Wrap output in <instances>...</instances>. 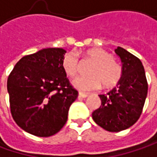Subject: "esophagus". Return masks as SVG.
<instances>
[{"label": "esophagus", "instance_id": "1", "mask_svg": "<svg viewBox=\"0 0 157 157\" xmlns=\"http://www.w3.org/2000/svg\"><path fill=\"white\" fill-rule=\"evenodd\" d=\"M88 95H87V94H84V93H79L78 94V98H86Z\"/></svg>", "mask_w": 157, "mask_h": 157}]
</instances>
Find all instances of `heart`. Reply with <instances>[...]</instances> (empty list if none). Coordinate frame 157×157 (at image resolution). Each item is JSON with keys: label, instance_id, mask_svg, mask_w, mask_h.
I'll return each mask as SVG.
<instances>
[{"label": "heart", "instance_id": "b5f03b06", "mask_svg": "<svg viewBox=\"0 0 157 157\" xmlns=\"http://www.w3.org/2000/svg\"><path fill=\"white\" fill-rule=\"evenodd\" d=\"M84 58L92 61L87 73L89 75L74 79L73 86L78 90L88 92L95 90L102 85L104 88L117 86L122 78L121 65L113 59L109 52L101 48H94L83 53ZM62 67L69 77L74 78L79 71V61L72 52L64 55Z\"/></svg>", "mask_w": 157, "mask_h": 157}]
</instances>
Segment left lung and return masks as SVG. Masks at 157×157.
Returning a JSON list of instances; mask_svg holds the SVG:
<instances>
[{"mask_svg": "<svg viewBox=\"0 0 157 157\" xmlns=\"http://www.w3.org/2000/svg\"><path fill=\"white\" fill-rule=\"evenodd\" d=\"M115 51L121 59V79L107 94L99 95L101 105L92 114L98 125L114 132L127 129L138 121L148 88L140 60L120 47Z\"/></svg>", "mask_w": 157, "mask_h": 157, "instance_id": "8db88e82", "label": "left lung"}]
</instances>
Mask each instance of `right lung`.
<instances>
[{
	"mask_svg": "<svg viewBox=\"0 0 157 157\" xmlns=\"http://www.w3.org/2000/svg\"><path fill=\"white\" fill-rule=\"evenodd\" d=\"M63 48H44L20 59L9 75L7 88L12 117L23 130L49 137L63 127L78 92L63 70Z\"/></svg>",
	"mask_w": 157,
	"mask_h": 157,
	"instance_id": "right-lung-1",
	"label": "right lung"
}]
</instances>
